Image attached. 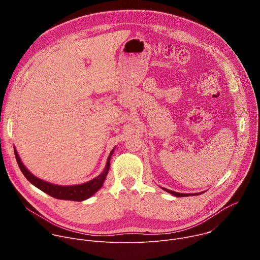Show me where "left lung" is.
<instances>
[{"instance_id":"1","label":"left lung","mask_w":260,"mask_h":260,"mask_svg":"<svg viewBox=\"0 0 260 260\" xmlns=\"http://www.w3.org/2000/svg\"><path fill=\"white\" fill-rule=\"evenodd\" d=\"M161 188H162L165 191H167V192H169V193H171V194H173V196H175V197H177V198H182V197H190V196H199V194L204 193V192H200V193H180V192L172 191V190L167 189V188H165V187H161Z\"/></svg>"}]
</instances>
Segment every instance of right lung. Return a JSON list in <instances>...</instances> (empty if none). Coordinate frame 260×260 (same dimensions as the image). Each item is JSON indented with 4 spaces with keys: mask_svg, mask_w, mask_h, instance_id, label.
<instances>
[{
    "mask_svg": "<svg viewBox=\"0 0 260 260\" xmlns=\"http://www.w3.org/2000/svg\"><path fill=\"white\" fill-rule=\"evenodd\" d=\"M114 149L115 148H113L112 151L110 152L107 162H106V167H105L104 171L98 177L93 178L92 180H90L88 182L82 183V184L68 185V186H66V185L64 186H62V185L52 184V183L43 181V180L39 179L38 177H36L22 164L15 148H14V154H15L16 161L18 164L20 171L22 172L24 177L34 185V186H36L37 188H39L43 192H45V193L49 194L50 197L57 199V200L82 202V201H85V200L89 199L90 197H92L103 186V184L105 182V179H106L109 169H110V159L114 152Z\"/></svg>",
    "mask_w": 260,
    "mask_h": 260,
    "instance_id": "add662e5",
    "label": "right lung"
}]
</instances>
